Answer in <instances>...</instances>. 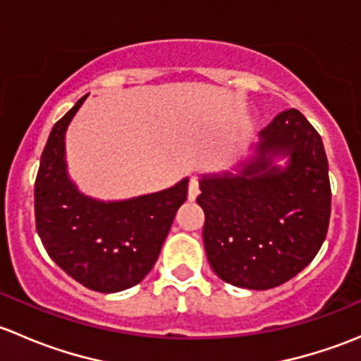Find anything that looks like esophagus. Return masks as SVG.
Instances as JSON below:
<instances>
[{
  "instance_id": "obj_1",
  "label": "esophagus",
  "mask_w": 361,
  "mask_h": 361,
  "mask_svg": "<svg viewBox=\"0 0 361 361\" xmlns=\"http://www.w3.org/2000/svg\"><path fill=\"white\" fill-rule=\"evenodd\" d=\"M199 178L194 176L190 178V183H188V201H195L199 195Z\"/></svg>"
}]
</instances>
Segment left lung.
I'll use <instances>...</instances> for the list:
<instances>
[{"instance_id":"8db88e82","label":"left lung","mask_w":361,"mask_h":361,"mask_svg":"<svg viewBox=\"0 0 361 361\" xmlns=\"http://www.w3.org/2000/svg\"><path fill=\"white\" fill-rule=\"evenodd\" d=\"M288 157L289 166H274ZM197 204L214 274L248 290L283 285L316 257L329 232L332 190L322 136L290 108L260 133L239 174L204 176Z\"/></svg>"}]
</instances>
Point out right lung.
<instances>
[{
    "instance_id": "1",
    "label": "right lung",
    "mask_w": 361,
    "mask_h": 361,
    "mask_svg": "<svg viewBox=\"0 0 361 361\" xmlns=\"http://www.w3.org/2000/svg\"><path fill=\"white\" fill-rule=\"evenodd\" d=\"M76 101L52 127L35 183L36 231L49 257L85 288L115 293L143 281L157 262L188 180L129 201L87 197L68 178L64 134L82 106Z\"/></svg>"
}]
</instances>
